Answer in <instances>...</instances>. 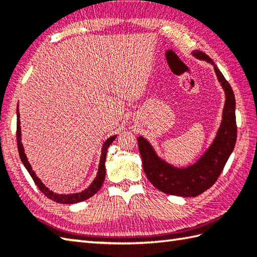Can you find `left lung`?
I'll return each mask as SVG.
<instances>
[{"label":"left lung","instance_id":"left-lung-1","mask_svg":"<svg viewBox=\"0 0 257 257\" xmlns=\"http://www.w3.org/2000/svg\"><path fill=\"white\" fill-rule=\"evenodd\" d=\"M192 55L214 66L217 80L225 92V105L221 125L209 149L193 165L187 168H177L161 159L146 138L141 136L138 138L144 170L152 185L167 194L184 198L198 196L215 183L234 150L237 135L235 97L232 87L205 53L196 50L192 52Z\"/></svg>","mask_w":257,"mask_h":257}]
</instances>
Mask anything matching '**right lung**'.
I'll return each mask as SVG.
<instances>
[{
  "instance_id": "right-lung-1",
  "label": "right lung",
  "mask_w": 257,
  "mask_h": 257,
  "mask_svg": "<svg viewBox=\"0 0 257 257\" xmlns=\"http://www.w3.org/2000/svg\"><path fill=\"white\" fill-rule=\"evenodd\" d=\"M16 113H18V127H16V140H18V149H19V154L22 162H23L24 167L26 168V170L29 171L31 174L32 179L34 180L35 184L38 187L43 193H44L48 199H51L53 201L57 202V203H62V204H74V203H78V202L85 201L87 199L91 198L92 195L97 193L99 189L101 188V185L103 183V180H105L106 177V167H105V161H106V155H107V149L108 147L110 146L113 140L116 139L117 136H111L110 138H108L105 143L102 145L101 148V156H100V161H99V168H98V172L97 176L95 178L94 181L90 183V185L87 189L83 190L81 192L78 193H70V194H58L53 192L50 189H48L46 185L43 183L40 178H37L36 173L32 170V166L30 165L29 160H27V157L24 152V147L23 144H22V139H21V121H20V111H19V105H18V110H16Z\"/></svg>"
}]
</instances>
